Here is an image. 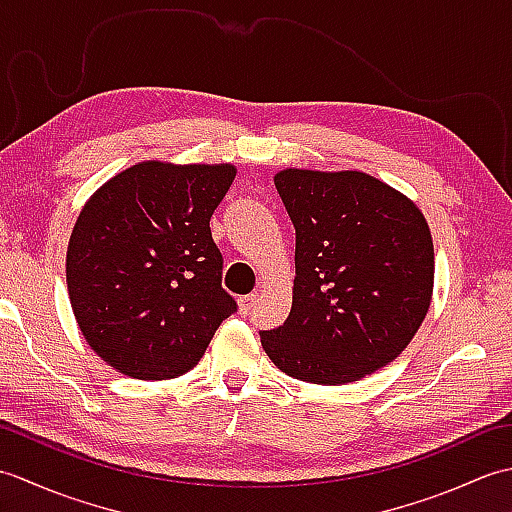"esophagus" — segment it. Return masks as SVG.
Wrapping results in <instances>:
<instances>
[{
    "label": "esophagus",
    "instance_id": "1",
    "mask_svg": "<svg viewBox=\"0 0 512 512\" xmlns=\"http://www.w3.org/2000/svg\"><path fill=\"white\" fill-rule=\"evenodd\" d=\"M255 303H257V292H253V295H246V297H239V312L246 317V314L253 312Z\"/></svg>",
    "mask_w": 512,
    "mask_h": 512
}]
</instances>
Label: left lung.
<instances>
[{
    "label": "left lung",
    "instance_id": "obj_1",
    "mask_svg": "<svg viewBox=\"0 0 512 512\" xmlns=\"http://www.w3.org/2000/svg\"><path fill=\"white\" fill-rule=\"evenodd\" d=\"M275 187L297 231L284 325L259 330L281 372L314 385L374 374L429 310L433 242L418 206L361 171L286 169Z\"/></svg>",
    "mask_w": 512,
    "mask_h": 512
}]
</instances>
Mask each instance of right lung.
I'll list each match as a JSON object with an SVG mask.
<instances>
[{"label": "right lung", "mask_w": 512, "mask_h": 512, "mask_svg": "<svg viewBox=\"0 0 512 512\" xmlns=\"http://www.w3.org/2000/svg\"><path fill=\"white\" fill-rule=\"evenodd\" d=\"M233 178L231 165L140 162L83 206L65 259L70 303L85 341L121 374L189 372L237 312L209 226Z\"/></svg>", "instance_id": "1"}]
</instances>
